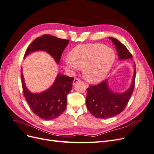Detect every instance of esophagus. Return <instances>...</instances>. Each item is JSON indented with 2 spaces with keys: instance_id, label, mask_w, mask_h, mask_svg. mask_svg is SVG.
Returning a JSON list of instances; mask_svg holds the SVG:
<instances>
[{
  "instance_id": "34e87169",
  "label": "esophagus",
  "mask_w": 154,
  "mask_h": 154,
  "mask_svg": "<svg viewBox=\"0 0 154 154\" xmlns=\"http://www.w3.org/2000/svg\"><path fill=\"white\" fill-rule=\"evenodd\" d=\"M80 79H78L77 78H75L74 79V80H73V85H75L78 82H80Z\"/></svg>"
}]
</instances>
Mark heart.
I'll return each mask as SVG.
<instances>
[{"label":"heart","mask_w":154,"mask_h":154,"mask_svg":"<svg viewBox=\"0 0 154 154\" xmlns=\"http://www.w3.org/2000/svg\"><path fill=\"white\" fill-rule=\"evenodd\" d=\"M115 58L114 51L103 44H80L70 51L69 57L65 59V66L72 72L82 68L85 80L96 83L108 75Z\"/></svg>","instance_id":"heart-1"}]
</instances>
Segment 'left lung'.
Masks as SVG:
<instances>
[{"mask_svg":"<svg viewBox=\"0 0 154 154\" xmlns=\"http://www.w3.org/2000/svg\"><path fill=\"white\" fill-rule=\"evenodd\" d=\"M116 46L119 59L122 60L132 58V54L120 42L109 37ZM136 66L132 84L127 91L123 93H116L109 87L108 80L100 84L90 86L87 88L86 105L88 110L97 118H110L120 114L125 109L134 91L136 78Z\"/></svg>","mask_w":154,"mask_h":154,"instance_id":"obj_1","label":"left lung"}]
</instances>
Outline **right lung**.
<instances>
[{
  "instance_id": "1",
  "label": "right lung",
  "mask_w": 154,
  "mask_h": 154,
  "mask_svg": "<svg viewBox=\"0 0 154 154\" xmlns=\"http://www.w3.org/2000/svg\"><path fill=\"white\" fill-rule=\"evenodd\" d=\"M69 40L44 35L35 39L27 49L24 58L31 53L45 51L59 63L62 53ZM23 92L32 111L39 118L52 120L61 115L67 106V95L71 91L74 78L58 73L57 78L48 89L40 93H31L26 86L21 69Z\"/></svg>"
}]
</instances>
